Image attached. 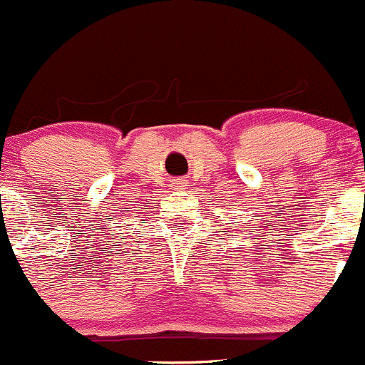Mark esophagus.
<instances>
[{
    "label": "esophagus",
    "mask_w": 365,
    "mask_h": 365,
    "mask_svg": "<svg viewBox=\"0 0 365 365\" xmlns=\"http://www.w3.org/2000/svg\"><path fill=\"white\" fill-rule=\"evenodd\" d=\"M182 182H185V180H177L175 185H177V186H182Z\"/></svg>",
    "instance_id": "esophagus-1"
}]
</instances>
